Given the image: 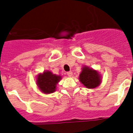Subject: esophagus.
<instances>
[{
    "label": "esophagus",
    "instance_id": "34e87169",
    "mask_svg": "<svg viewBox=\"0 0 133 133\" xmlns=\"http://www.w3.org/2000/svg\"><path fill=\"white\" fill-rule=\"evenodd\" d=\"M67 75L69 77H72V71H69V72H67Z\"/></svg>",
    "mask_w": 133,
    "mask_h": 133
}]
</instances>
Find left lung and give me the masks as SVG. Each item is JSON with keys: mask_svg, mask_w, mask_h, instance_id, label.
<instances>
[{"mask_svg": "<svg viewBox=\"0 0 133 133\" xmlns=\"http://www.w3.org/2000/svg\"><path fill=\"white\" fill-rule=\"evenodd\" d=\"M79 81L87 89H95L101 84L102 77L97 70L84 65L79 75Z\"/></svg>", "mask_w": 133, "mask_h": 133, "instance_id": "8db88e82", "label": "left lung"}]
</instances>
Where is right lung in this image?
<instances>
[{"mask_svg": "<svg viewBox=\"0 0 133 133\" xmlns=\"http://www.w3.org/2000/svg\"><path fill=\"white\" fill-rule=\"evenodd\" d=\"M61 75H55L51 71L44 70L36 77V85L41 92L44 94L53 93L56 91V86L61 81Z\"/></svg>", "mask_w": 133, "mask_h": 133, "instance_id": "right-lung-1", "label": "right lung"}]
</instances>
